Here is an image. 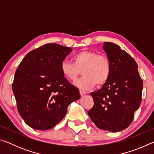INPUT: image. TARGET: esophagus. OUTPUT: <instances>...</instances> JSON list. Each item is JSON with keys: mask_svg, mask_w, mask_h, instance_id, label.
<instances>
[{"mask_svg": "<svg viewBox=\"0 0 154 154\" xmlns=\"http://www.w3.org/2000/svg\"><path fill=\"white\" fill-rule=\"evenodd\" d=\"M79 94H80V96H82V97H83V96H84L85 95V92H83V91H82V90L79 91Z\"/></svg>", "mask_w": 154, "mask_h": 154, "instance_id": "obj_1", "label": "esophagus"}]
</instances>
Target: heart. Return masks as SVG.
Wrapping results in <instances>:
<instances>
[{
	"label": "heart",
	"instance_id": "1",
	"mask_svg": "<svg viewBox=\"0 0 154 154\" xmlns=\"http://www.w3.org/2000/svg\"><path fill=\"white\" fill-rule=\"evenodd\" d=\"M73 63L66 60L62 62L60 69L63 76L71 82L76 81L82 71L83 77L75 83L84 90L100 86L107 82L111 72V61L105 54L83 50L73 56Z\"/></svg>",
	"mask_w": 154,
	"mask_h": 154
}]
</instances>
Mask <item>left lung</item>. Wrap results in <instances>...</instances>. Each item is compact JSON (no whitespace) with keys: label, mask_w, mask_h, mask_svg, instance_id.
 I'll list each match as a JSON object with an SVG mask.
<instances>
[{"label":"left lung","mask_w":154,"mask_h":154,"mask_svg":"<svg viewBox=\"0 0 154 154\" xmlns=\"http://www.w3.org/2000/svg\"><path fill=\"white\" fill-rule=\"evenodd\" d=\"M103 49L111 64L109 79L101 89L90 93L93 107L88 112L99 129L118 132L132 123L142 99L143 80L138 65L116 44L105 42Z\"/></svg>","instance_id":"1"}]
</instances>
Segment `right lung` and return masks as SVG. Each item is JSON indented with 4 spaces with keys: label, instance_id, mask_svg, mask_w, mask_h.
Instances as JSON below:
<instances>
[{
    "label": "right lung",
    "instance_id": "1",
    "mask_svg": "<svg viewBox=\"0 0 154 154\" xmlns=\"http://www.w3.org/2000/svg\"><path fill=\"white\" fill-rule=\"evenodd\" d=\"M71 51L56 43L45 44L28 53L15 71L12 90L17 110L32 128H52L66 116L68 106L80 98L79 90L60 69Z\"/></svg>",
    "mask_w": 154,
    "mask_h": 154
}]
</instances>
